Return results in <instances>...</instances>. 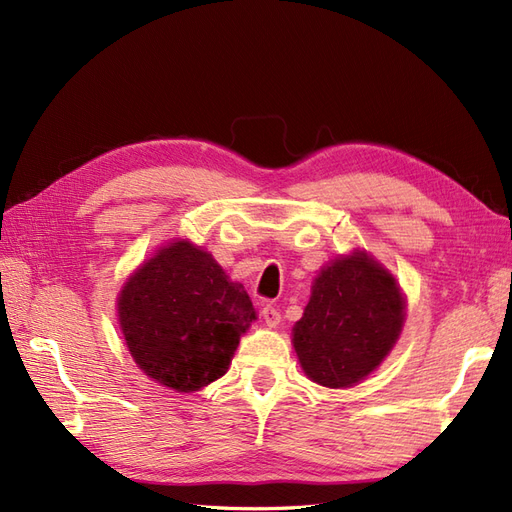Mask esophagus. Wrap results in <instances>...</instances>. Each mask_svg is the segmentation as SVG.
<instances>
[{
    "label": "esophagus",
    "instance_id": "obj_1",
    "mask_svg": "<svg viewBox=\"0 0 512 512\" xmlns=\"http://www.w3.org/2000/svg\"><path fill=\"white\" fill-rule=\"evenodd\" d=\"M262 320L267 322V327H277V324H280V320H282V314L277 312L273 305H267V307H262Z\"/></svg>",
    "mask_w": 512,
    "mask_h": 512
}]
</instances>
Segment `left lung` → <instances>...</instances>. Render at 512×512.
I'll return each instance as SVG.
<instances>
[{
  "mask_svg": "<svg viewBox=\"0 0 512 512\" xmlns=\"http://www.w3.org/2000/svg\"><path fill=\"white\" fill-rule=\"evenodd\" d=\"M401 324L404 299L393 277L365 254H354L320 271L292 344L309 378L342 389L382 363Z\"/></svg>",
  "mask_w": 512,
  "mask_h": 512,
  "instance_id": "obj_1",
  "label": "left lung"
}]
</instances>
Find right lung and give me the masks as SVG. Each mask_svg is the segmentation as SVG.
Returning a JSON list of instances; mask_svg holds the SVG:
<instances>
[{
	"mask_svg": "<svg viewBox=\"0 0 512 512\" xmlns=\"http://www.w3.org/2000/svg\"><path fill=\"white\" fill-rule=\"evenodd\" d=\"M252 320L243 286L188 241L170 243L145 262L119 297V322L136 365L179 393L224 376Z\"/></svg>",
	"mask_w": 512,
	"mask_h": 512,
	"instance_id": "right-lung-1",
	"label": "right lung"
}]
</instances>
